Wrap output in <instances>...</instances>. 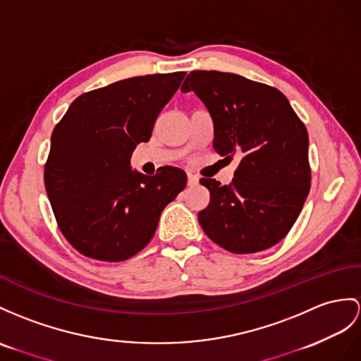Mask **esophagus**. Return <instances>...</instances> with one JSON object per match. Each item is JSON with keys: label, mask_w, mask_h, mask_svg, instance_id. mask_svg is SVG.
Here are the masks:
<instances>
[{"label": "esophagus", "mask_w": 361, "mask_h": 361, "mask_svg": "<svg viewBox=\"0 0 361 361\" xmlns=\"http://www.w3.org/2000/svg\"><path fill=\"white\" fill-rule=\"evenodd\" d=\"M187 176H188V185H190V187H195V185H197V183H199V178H197L196 174L188 173Z\"/></svg>", "instance_id": "1"}]
</instances>
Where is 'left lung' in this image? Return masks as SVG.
<instances>
[{
	"label": "left lung",
	"mask_w": 361,
	"mask_h": 361,
	"mask_svg": "<svg viewBox=\"0 0 361 361\" xmlns=\"http://www.w3.org/2000/svg\"><path fill=\"white\" fill-rule=\"evenodd\" d=\"M214 122V150L242 159L230 185L202 178L209 205L197 219L211 240L234 254L274 247L289 233L311 188L307 131L286 96L234 73L196 70L183 81Z\"/></svg>",
	"instance_id": "1"
}]
</instances>
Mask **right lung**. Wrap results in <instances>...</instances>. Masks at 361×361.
<instances>
[{
	"instance_id": "right-lung-1",
	"label": "right lung",
	"mask_w": 361,
	"mask_h": 361,
	"mask_svg": "<svg viewBox=\"0 0 361 361\" xmlns=\"http://www.w3.org/2000/svg\"><path fill=\"white\" fill-rule=\"evenodd\" d=\"M183 76H135L82 93L56 124L44 183L61 233L82 256L133 257L152 240L162 209L185 188L187 174L176 166L154 176L130 166Z\"/></svg>"
}]
</instances>
